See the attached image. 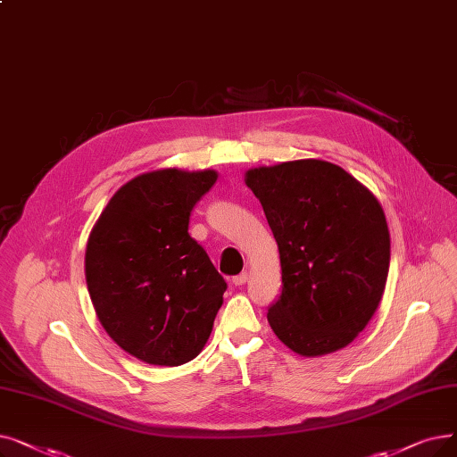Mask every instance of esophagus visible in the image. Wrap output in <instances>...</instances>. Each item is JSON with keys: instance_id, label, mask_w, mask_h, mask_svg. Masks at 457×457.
Listing matches in <instances>:
<instances>
[{"instance_id": "34e87169", "label": "esophagus", "mask_w": 457, "mask_h": 457, "mask_svg": "<svg viewBox=\"0 0 457 457\" xmlns=\"http://www.w3.org/2000/svg\"><path fill=\"white\" fill-rule=\"evenodd\" d=\"M246 282H248V274H246V272H241V274L233 276V284H235V286H245Z\"/></svg>"}]
</instances>
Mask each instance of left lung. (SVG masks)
<instances>
[{
	"label": "left lung",
	"mask_w": 457,
	"mask_h": 457,
	"mask_svg": "<svg viewBox=\"0 0 457 457\" xmlns=\"http://www.w3.org/2000/svg\"><path fill=\"white\" fill-rule=\"evenodd\" d=\"M280 252L282 295L267 320L286 347H347L383 299L390 233L377 197L344 168L303 158L245 173Z\"/></svg>",
	"instance_id": "1"
}]
</instances>
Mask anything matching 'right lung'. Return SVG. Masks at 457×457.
<instances>
[{
    "instance_id": "right-lung-1",
    "label": "right lung",
    "mask_w": 457,
    "mask_h": 457,
    "mask_svg": "<svg viewBox=\"0 0 457 457\" xmlns=\"http://www.w3.org/2000/svg\"><path fill=\"white\" fill-rule=\"evenodd\" d=\"M214 170H154L119 188L86 246V282L98 321L134 359L181 366L202 353L226 282L188 235Z\"/></svg>"
}]
</instances>
